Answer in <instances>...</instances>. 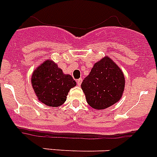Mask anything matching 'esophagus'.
Returning <instances> with one entry per match:
<instances>
[{
  "mask_svg": "<svg viewBox=\"0 0 157 157\" xmlns=\"http://www.w3.org/2000/svg\"><path fill=\"white\" fill-rule=\"evenodd\" d=\"M76 83H77V85H78V86H81V83H82V79L81 78L78 79V80L76 81Z\"/></svg>",
  "mask_w": 157,
  "mask_h": 157,
  "instance_id": "34e87169",
  "label": "esophagus"
}]
</instances>
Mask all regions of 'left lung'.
<instances>
[{"instance_id":"left-lung-1","label":"left lung","mask_w":157,"mask_h":157,"mask_svg":"<svg viewBox=\"0 0 157 157\" xmlns=\"http://www.w3.org/2000/svg\"><path fill=\"white\" fill-rule=\"evenodd\" d=\"M81 89L88 104L94 109H105L121 99L124 89V76L108 57L96 63L84 79Z\"/></svg>"}]
</instances>
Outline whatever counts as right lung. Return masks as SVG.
Here are the masks:
<instances>
[{
	"label": "right lung",
	"mask_w": 157,
	"mask_h": 157,
	"mask_svg": "<svg viewBox=\"0 0 157 157\" xmlns=\"http://www.w3.org/2000/svg\"><path fill=\"white\" fill-rule=\"evenodd\" d=\"M32 84L38 99L50 107L61 106L70 89L76 85L71 76L63 74L51 60L45 61L33 71Z\"/></svg>",
	"instance_id": "1"
}]
</instances>
